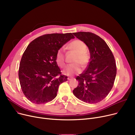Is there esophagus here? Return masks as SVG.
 I'll list each match as a JSON object with an SVG mask.
<instances>
[{
    "label": "esophagus",
    "instance_id": "34e87169",
    "mask_svg": "<svg viewBox=\"0 0 135 135\" xmlns=\"http://www.w3.org/2000/svg\"><path fill=\"white\" fill-rule=\"evenodd\" d=\"M73 79V78H68V80H72Z\"/></svg>",
    "mask_w": 135,
    "mask_h": 135
}]
</instances>
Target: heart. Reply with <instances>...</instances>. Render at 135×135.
<instances>
[{"label": "heart", "instance_id": "b5f03b06", "mask_svg": "<svg viewBox=\"0 0 135 135\" xmlns=\"http://www.w3.org/2000/svg\"><path fill=\"white\" fill-rule=\"evenodd\" d=\"M68 47L70 51L75 54V56L73 60L74 63L67 66L63 70V73L67 75L79 74L81 71L80 65L84 68L89 63V56L86 51V46L81 40L76 39L70 42ZM56 62L61 68L65 65V56L62 49L59 50L56 53Z\"/></svg>", "mask_w": 135, "mask_h": 135}]
</instances>
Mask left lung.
Instances as JSON below:
<instances>
[{"label":"left lung","mask_w":135,"mask_h":135,"mask_svg":"<svg viewBox=\"0 0 135 135\" xmlns=\"http://www.w3.org/2000/svg\"><path fill=\"white\" fill-rule=\"evenodd\" d=\"M73 34L89 47L90 61L86 70L76 76L79 84L73 93L84 102H100L108 95L114 85L117 74L114 55L105 41L97 35L88 32Z\"/></svg>","instance_id":"1"}]
</instances>
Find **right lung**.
Instances as JSON below:
<instances>
[{
	"instance_id": "obj_1",
	"label": "right lung",
	"mask_w": 135,
	"mask_h": 135,
	"mask_svg": "<svg viewBox=\"0 0 135 135\" xmlns=\"http://www.w3.org/2000/svg\"><path fill=\"white\" fill-rule=\"evenodd\" d=\"M73 38L71 33L47 34L28 45L20 61L18 77L21 89L30 101L44 104L56 97L60 85L67 80L56 62V53Z\"/></svg>"
}]
</instances>
